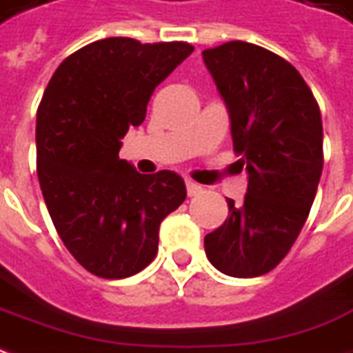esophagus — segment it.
Segmentation results:
<instances>
[{"mask_svg": "<svg viewBox=\"0 0 353 353\" xmlns=\"http://www.w3.org/2000/svg\"><path fill=\"white\" fill-rule=\"evenodd\" d=\"M186 190H188V196H198V194L202 192V186L192 181H186Z\"/></svg>", "mask_w": 353, "mask_h": 353, "instance_id": "obj_1", "label": "esophagus"}]
</instances>
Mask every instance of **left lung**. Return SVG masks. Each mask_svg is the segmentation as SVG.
Segmentation results:
<instances>
[{"label":"left lung","mask_w":353,"mask_h":353,"mask_svg":"<svg viewBox=\"0 0 353 353\" xmlns=\"http://www.w3.org/2000/svg\"><path fill=\"white\" fill-rule=\"evenodd\" d=\"M225 101L233 151L248 172L243 204L204 239L208 260L233 278L268 274L290 252L323 172V120L309 85L270 50L231 40L202 52Z\"/></svg>","instance_id":"1"}]
</instances>
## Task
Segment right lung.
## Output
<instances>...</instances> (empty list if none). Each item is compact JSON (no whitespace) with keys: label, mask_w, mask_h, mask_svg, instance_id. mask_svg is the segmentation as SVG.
I'll return each mask as SVG.
<instances>
[{"label":"right lung","mask_w":353,"mask_h":353,"mask_svg":"<svg viewBox=\"0 0 353 353\" xmlns=\"http://www.w3.org/2000/svg\"><path fill=\"white\" fill-rule=\"evenodd\" d=\"M192 52L188 42L97 40L61 61L40 101V190L65 248L99 278L143 270L157 254L161 221L186 198L176 172L139 174L118 151L145 120L155 87Z\"/></svg>","instance_id":"right-lung-1"}]
</instances>
